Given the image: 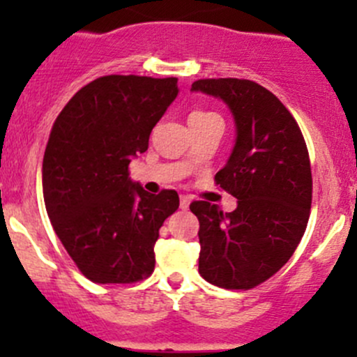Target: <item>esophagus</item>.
I'll return each mask as SVG.
<instances>
[{
	"label": "esophagus",
	"mask_w": 357,
	"mask_h": 357,
	"mask_svg": "<svg viewBox=\"0 0 357 357\" xmlns=\"http://www.w3.org/2000/svg\"><path fill=\"white\" fill-rule=\"evenodd\" d=\"M190 204H192V199H190L188 195H181V199H179V205H181V208H188Z\"/></svg>",
	"instance_id": "34e87169"
}]
</instances>
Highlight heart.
Returning a JSON list of instances; mask_svg holds the SVG:
<instances>
[{
    "instance_id": "b5f03b06",
    "label": "heart",
    "mask_w": 357,
    "mask_h": 357,
    "mask_svg": "<svg viewBox=\"0 0 357 357\" xmlns=\"http://www.w3.org/2000/svg\"><path fill=\"white\" fill-rule=\"evenodd\" d=\"M208 115H215L212 112H204V110H195L190 114V119H202V117H208Z\"/></svg>"
}]
</instances>
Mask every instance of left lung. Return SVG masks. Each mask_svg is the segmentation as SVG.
I'll return each mask as SVG.
<instances>
[{"label": "left lung", "mask_w": 357, "mask_h": 357, "mask_svg": "<svg viewBox=\"0 0 357 357\" xmlns=\"http://www.w3.org/2000/svg\"><path fill=\"white\" fill-rule=\"evenodd\" d=\"M192 91L222 100L236 128L231 155L215 174L236 208L190 205L200 222L199 273L221 289H254L287 264L305 231L312 200L307 146L287 107L257 82L199 79Z\"/></svg>", "instance_id": "left-lung-1"}]
</instances>
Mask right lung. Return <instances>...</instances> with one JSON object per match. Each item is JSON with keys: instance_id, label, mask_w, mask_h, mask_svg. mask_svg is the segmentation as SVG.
<instances>
[{"instance_id": "obj_1", "label": "right lung", "mask_w": 357, "mask_h": 357, "mask_svg": "<svg viewBox=\"0 0 357 357\" xmlns=\"http://www.w3.org/2000/svg\"><path fill=\"white\" fill-rule=\"evenodd\" d=\"M178 79L103 75L79 89L50 132L43 197L53 229L95 283H135L155 268L158 229L179 207L129 178L152 129L178 96Z\"/></svg>"}]
</instances>
